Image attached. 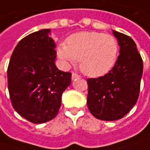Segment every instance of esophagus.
I'll use <instances>...</instances> for the list:
<instances>
[{
	"mask_svg": "<svg viewBox=\"0 0 150 150\" xmlns=\"http://www.w3.org/2000/svg\"><path fill=\"white\" fill-rule=\"evenodd\" d=\"M80 78V75H78L77 73H75V72H72V80H74V79H77V78Z\"/></svg>",
	"mask_w": 150,
	"mask_h": 150,
	"instance_id": "esophagus-1",
	"label": "esophagus"
}]
</instances>
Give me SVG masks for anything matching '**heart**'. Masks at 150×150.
Returning a JSON list of instances; mask_svg holds the SVG:
<instances>
[{"label":"heart","mask_w":150,"mask_h":150,"mask_svg":"<svg viewBox=\"0 0 150 150\" xmlns=\"http://www.w3.org/2000/svg\"><path fill=\"white\" fill-rule=\"evenodd\" d=\"M118 43L109 34L81 32L71 35L67 45L61 44L57 54L62 60L80 61L81 71L88 76L98 77L112 68L118 57Z\"/></svg>","instance_id":"1"}]
</instances>
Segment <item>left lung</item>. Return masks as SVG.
Wrapping results in <instances>:
<instances>
[{
  "label": "left lung",
  "mask_w": 150,
  "mask_h": 150,
  "mask_svg": "<svg viewBox=\"0 0 150 150\" xmlns=\"http://www.w3.org/2000/svg\"><path fill=\"white\" fill-rule=\"evenodd\" d=\"M112 32L120 47L115 65L104 76L87 79L88 109L95 118L105 121L122 118L135 105L143 74V60L134 40Z\"/></svg>",
  "instance_id": "left-lung-1"
}]
</instances>
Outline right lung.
<instances>
[{
  "mask_svg": "<svg viewBox=\"0 0 150 150\" xmlns=\"http://www.w3.org/2000/svg\"><path fill=\"white\" fill-rule=\"evenodd\" d=\"M49 33L50 29H42L22 38L7 68L11 104L33 124L46 123L57 115L62 94L71 83L72 73L55 65L56 44Z\"/></svg>",
  "mask_w": 150,
  "mask_h": 150,
  "instance_id": "1",
  "label": "right lung"
}]
</instances>
